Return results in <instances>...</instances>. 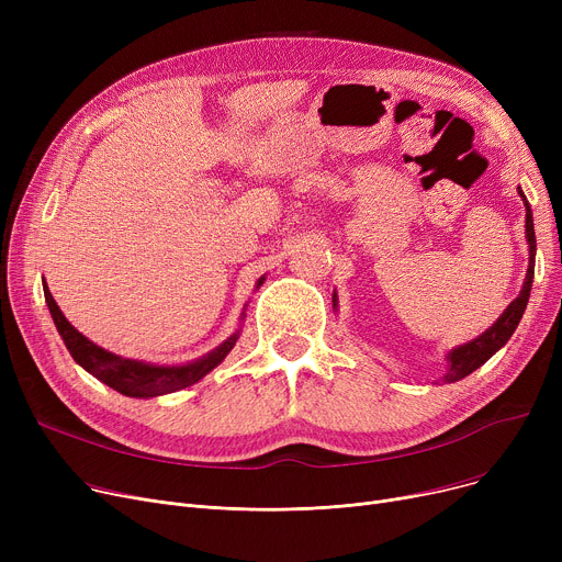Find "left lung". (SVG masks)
Masks as SVG:
<instances>
[{"mask_svg": "<svg viewBox=\"0 0 562 562\" xmlns=\"http://www.w3.org/2000/svg\"><path fill=\"white\" fill-rule=\"evenodd\" d=\"M517 193L524 200L526 241H528V271H526L519 296L504 310V314H501L483 335H479L476 339H471L462 346H456L447 352V371H445V375H441V382H458V380L467 378L469 373H474L479 367H483L496 350H501L508 344V339L513 337V333L517 330L519 321L524 316V310L530 299V286H533V276H536V229H533V212H530V204H528L521 187H517ZM337 303L339 301L333 293V307H339Z\"/></svg>", "mask_w": 562, "mask_h": 562, "instance_id": "8db88e82", "label": "left lung"}]
</instances>
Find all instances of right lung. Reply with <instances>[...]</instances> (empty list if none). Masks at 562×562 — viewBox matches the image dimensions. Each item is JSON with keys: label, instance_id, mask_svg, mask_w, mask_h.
<instances>
[{"label": "right lung", "instance_id": "obj_1", "mask_svg": "<svg viewBox=\"0 0 562 562\" xmlns=\"http://www.w3.org/2000/svg\"><path fill=\"white\" fill-rule=\"evenodd\" d=\"M263 276L257 280L255 289L263 284ZM45 303L49 307V314L54 318V326L61 335L66 348L70 350L72 360L86 369L91 375H95L104 385L111 390L121 392L130 398H155L164 394L180 392L184 387L195 385L206 373L214 371L225 358L227 352L234 348L236 339L241 335V328L232 333L221 346L206 352V356L184 362V364H155V362H143V360H130L123 356H115V352L93 344L88 337H83L72 323L58 310L54 296L45 284ZM246 318V310L241 314V321Z\"/></svg>", "mask_w": 562, "mask_h": 562}]
</instances>
